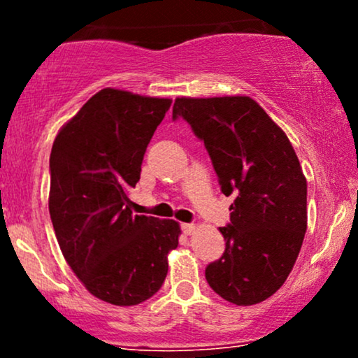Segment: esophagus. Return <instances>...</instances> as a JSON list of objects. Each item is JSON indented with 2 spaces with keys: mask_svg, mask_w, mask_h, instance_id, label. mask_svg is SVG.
Segmentation results:
<instances>
[{
  "mask_svg": "<svg viewBox=\"0 0 358 358\" xmlns=\"http://www.w3.org/2000/svg\"><path fill=\"white\" fill-rule=\"evenodd\" d=\"M196 225L195 224H182V231L183 234H187V236H192L193 232H195Z\"/></svg>",
  "mask_w": 358,
  "mask_h": 358,
  "instance_id": "esophagus-1",
  "label": "esophagus"
}]
</instances>
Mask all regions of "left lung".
Instances as JSON below:
<instances>
[{
  "label": "left lung",
  "mask_w": 358,
  "mask_h": 358,
  "mask_svg": "<svg viewBox=\"0 0 358 358\" xmlns=\"http://www.w3.org/2000/svg\"><path fill=\"white\" fill-rule=\"evenodd\" d=\"M203 141L224 195H234L225 250L205 269L210 287L239 306L264 301L289 276L306 232V178L285 131L248 96L178 97Z\"/></svg>",
  "instance_id": "left-lung-1"
}]
</instances>
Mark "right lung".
I'll use <instances>...</instances> for the list:
<instances>
[{
    "label": "right lung",
    "instance_id": "add662e5",
    "mask_svg": "<svg viewBox=\"0 0 358 358\" xmlns=\"http://www.w3.org/2000/svg\"><path fill=\"white\" fill-rule=\"evenodd\" d=\"M171 99L102 89L57 134L50 153L48 210L65 261L90 294L133 306L158 293L175 220L134 215L127 192Z\"/></svg>",
    "mask_w": 358,
    "mask_h": 358
}]
</instances>
